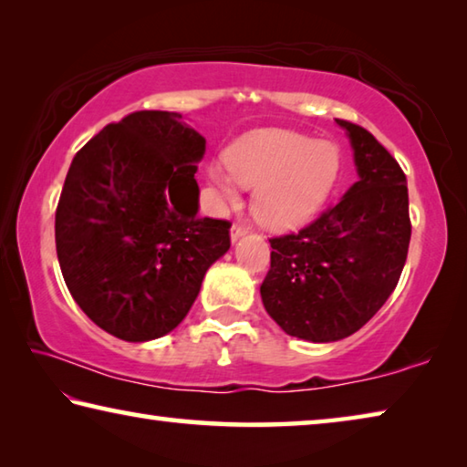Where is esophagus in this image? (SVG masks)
Returning <instances> with one entry per match:
<instances>
[{
    "instance_id": "34e87169",
    "label": "esophagus",
    "mask_w": 467,
    "mask_h": 467,
    "mask_svg": "<svg viewBox=\"0 0 467 467\" xmlns=\"http://www.w3.org/2000/svg\"><path fill=\"white\" fill-rule=\"evenodd\" d=\"M249 233V228L247 226H243V224H233V228H231V239H233V243L234 241H239L241 236H244Z\"/></svg>"
}]
</instances>
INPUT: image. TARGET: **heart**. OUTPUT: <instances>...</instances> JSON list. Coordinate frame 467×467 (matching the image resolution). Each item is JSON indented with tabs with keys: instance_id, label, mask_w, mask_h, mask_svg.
Returning a JSON list of instances; mask_svg holds the SVG:
<instances>
[{
	"instance_id": "b5f03b06",
	"label": "heart",
	"mask_w": 467,
	"mask_h": 467,
	"mask_svg": "<svg viewBox=\"0 0 467 467\" xmlns=\"http://www.w3.org/2000/svg\"><path fill=\"white\" fill-rule=\"evenodd\" d=\"M226 168L212 164L210 183L224 202L239 200L236 183L253 189V214L264 226L286 231L309 220L337 179L339 152L329 141L284 130L255 131L226 152Z\"/></svg>"
}]
</instances>
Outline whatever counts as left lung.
I'll return each mask as SVG.
<instances>
[{"instance_id":"1","label":"left lung","mask_w":467,"mask_h":467,"mask_svg":"<svg viewBox=\"0 0 467 467\" xmlns=\"http://www.w3.org/2000/svg\"><path fill=\"white\" fill-rule=\"evenodd\" d=\"M354 148L358 181L298 233L272 236L265 311L288 336L336 342L358 331L400 282L412 223L408 183L373 133L336 119Z\"/></svg>"}]
</instances>
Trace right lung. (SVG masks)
I'll return each instance as SVG.
<instances>
[{
    "instance_id": "add662e5",
    "label": "right lung",
    "mask_w": 467,
    "mask_h": 467,
    "mask_svg": "<svg viewBox=\"0 0 467 467\" xmlns=\"http://www.w3.org/2000/svg\"><path fill=\"white\" fill-rule=\"evenodd\" d=\"M205 140L169 110H136L78 150L55 212L63 280L100 329L148 342L175 329L231 223L197 216Z\"/></svg>"
}]
</instances>
